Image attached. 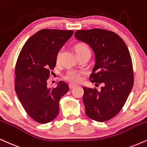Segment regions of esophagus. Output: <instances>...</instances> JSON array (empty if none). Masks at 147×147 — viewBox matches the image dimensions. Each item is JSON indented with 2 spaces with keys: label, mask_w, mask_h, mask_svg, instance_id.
Instances as JSON below:
<instances>
[{
  "label": "esophagus",
  "mask_w": 147,
  "mask_h": 147,
  "mask_svg": "<svg viewBox=\"0 0 147 147\" xmlns=\"http://www.w3.org/2000/svg\"><path fill=\"white\" fill-rule=\"evenodd\" d=\"M76 86H77V85H75L74 84H69V88H70V89H72V88L76 87Z\"/></svg>",
  "instance_id": "1"
}]
</instances>
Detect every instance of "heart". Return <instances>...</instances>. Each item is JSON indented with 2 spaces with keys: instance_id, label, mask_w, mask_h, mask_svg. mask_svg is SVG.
Listing matches in <instances>:
<instances>
[{
  "instance_id": "1",
  "label": "heart",
  "mask_w": 147,
  "mask_h": 147,
  "mask_svg": "<svg viewBox=\"0 0 147 147\" xmlns=\"http://www.w3.org/2000/svg\"><path fill=\"white\" fill-rule=\"evenodd\" d=\"M76 51H77V54L83 53H90V50L88 46L84 45V44H80V45H77V47H76ZM61 55V51H59L56 57L57 61H59ZM82 74L83 72L81 71L74 70V69H69L68 71L65 73V75H63V77L66 80L71 81V82L77 83L79 82L81 80V79H82Z\"/></svg>"
}]
</instances>
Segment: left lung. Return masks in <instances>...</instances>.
Returning <instances> with one entry per match:
<instances>
[{
	"mask_svg": "<svg viewBox=\"0 0 147 147\" xmlns=\"http://www.w3.org/2000/svg\"><path fill=\"white\" fill-rule=\"evenodd\" d=\"M75 37L92 49L95 63L90 79L99 91L84 87L86 114L98 122L114 117L125 105L134 86L131 58L119 35L101 29L78 30Z\"/></svg>",
	"mask_w": 147,
	"mask_h": 147,
	"instance_id": "1",
	"label": "left lung"
}]
</instances>
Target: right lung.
<instances>
[{"label":"right lung","mask_w":147,"mask_h":147,"mask_svg":"<svg viewBox=\"0 0 147 147\" xmlns=\"http://www.w3.org/2000/svg\"><path fill=\"white\" fill-rule=\"evenodd\" d=\"M73 31L42 29L33 35L21 50L15 69V90L29 116L45 124L59 112V100L69 87L63 81L53 89L47 87L51 70L56 66L57 55L71 38Z\"/></svg>","instance_id":"add662e5"}]
</instances>
